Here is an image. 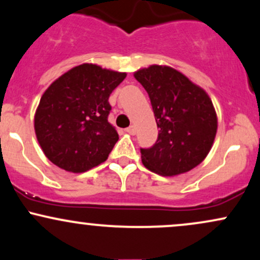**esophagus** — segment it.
<instances>
[{
  "instance_id": "1",
  "label": "esophagus",
  "mask_w": 260,
  "mask_h": 260,
  "mask_svg": "<svg viewBox=\"0 0 260 260\" xmlns=\"http://www.w3.org/2000/svg\"><path fill=\"white\" fill-rule=\"evenodd\" d=\"M126 132L129 133V134H132V136H134V134H136V127L129 126L128 128H126Z\"/></svg>"
}]
</instances>
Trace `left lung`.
<instances>
[{
    "mask_svg": "<svg viewBox=\"0 0 260 260\" xmlns=\"http://www.w3.org/2000/svg\"><path fill=\"white\" fill-rule=\"evenodd\" d=\"M144 86L157 128L156 143L140 149L142 162L161 176H176L198 166L213 147L215 109L204 89L169 66L153 64L134 72Z\"/></svg>",
    "mask_w": 260,
    "mask_h": 260,
    "instance_id": "8db88e82",
    "label": "left lung"
}]
</instances>
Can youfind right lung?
Listing matches in <instances>:
<instances>
[{
	"mask_svg": "<svg viewBox=\"0 0 260 260\" xmlns=\"http://www.w3.org/2000/svg\"><path fill=\"white\" fill-rule=\"evenodd\" d=\"M124 72L83 63L62 74L45 90L34 128L45 156L66 171L80 174L106 161L118 140L107 120L109 96Z\"/></svg>",
	"mask_w": 260,
	"mask_h": 260,
	"instance_id": "right-lung-1",
	"label": "right lung"
}]
</instances>
